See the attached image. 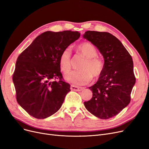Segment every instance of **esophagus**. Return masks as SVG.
Returning <instances> with one entry per match:
<instances>
[{"mask_svg": "<svg viewBox=\"0 0 149 149\" xmlns=\"http://www.w3.org/2000/svg\"><path fill=\"white\" fill-rule=\"evenodd\" d=\"M83 89H84V88H83V87H79V86H75V85L70 86V89L72 91H82Z\"/></svg>", "mask_w": 149, "mask_h": 149, "instance_id": "1", "label": "esophagus"}]
</instances>
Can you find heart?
Masks as SVG:
<instances>
[{
    "mask_svg": "<svg viewBox=\"0 0 149 149\" xmlns=\"http://www.w3.org/2000/svg\"><path fill=\"white\" fill-rule=\"evenodd\" d=\"M79 52L86 60L81 65L79 71H73L68 75L66 80L75 85H83L92 80L93 77H99L104 68L102 60L97 56V50L93 45L88 42H84L77 46ZM60 69L64 74H68L72 68V50L70 47L64 49L60 56Z\"/></svg>",
    "mask_w": 149,
    "mask_h": 149,
    "instance_id": "heart-1",
    "label": "heart"
}]
</instances>
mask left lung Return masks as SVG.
<instances>
[{"label": "left lung", "instance_id": "obj_1", "mask_svg": "<svg viewBox=\"0 0 149 149\" xmlns=\"http://www.w3.org/2000/svg\"><path fill=\"white\" fill-rule=\"evenodd\" d=\"M83 38L97 47L105 61L98 81L89 87L92 99L84 105L97 118L109 119L130 102L136 82L132 58L118 39L108 32L87 31Z\"/></svg>", "mask_w": 149, "mask_h": 149}]
</instances>
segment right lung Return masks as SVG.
I'll return each instance as SVG.
<instances>
[{"label": "right lung", "mask_w": 149, "mask_h": 149, "mask_svg": "<svg viewBox=\"0 0 149 149\" xmlns=\"http://www.w3.org/2000/svg\"><path fill=\"white\" fill-rule=\"evenodd\" d=\"M80 36L70 30L44 32L18 56L13 75L16 100L30 116L45 119L61 108L70 90L63 81L60 56Z\"/></svg>", "instance_id": "add662e5"}]
</instances>
